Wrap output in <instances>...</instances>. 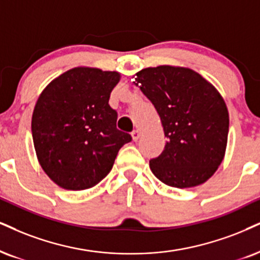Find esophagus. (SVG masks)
Here are the masks:
<instances>
[{"label":"esophagus","instance_id":"34e87169","mask_svg":"<svg viewBox=\"0 0 260 260\" xmlns=\"http://www.w3.org/2000/svg\"><path fill=\"white\" fill-rule=\"evenodd\" d=\"M131 136H133V140L134 141H137L140 139V136H141V133L139 130H134L133 133H131Z\"/></svg>","mask_w":260,"mask_h":260}]
</instances>
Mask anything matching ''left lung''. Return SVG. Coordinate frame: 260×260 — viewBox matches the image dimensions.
<instances>
[{"instance_id":"left-lung-1","label":"left lung","mask_w":260,"mask_h":260,"mask_svg":"<svg viewBox=\"0 0 260 260\" xmlns=\"http://www.w3.org/2000/svg\"><path fill=\"white\" fill-rule=\"evenodd\" d=\"M134 84L154 105L166 145L149 168L162 183L190 188L206 182L222 162L229 114L219 92L190 69L158 66L137 72Z\"/></svg>"}]
</instances>
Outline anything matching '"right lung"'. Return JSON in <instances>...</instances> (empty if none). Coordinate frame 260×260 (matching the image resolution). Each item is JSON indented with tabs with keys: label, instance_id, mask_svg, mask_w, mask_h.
Instances as JSON below:
<instances>
[{
	"label": "right lung",
	"instance_id": "add662e5",
	"mask_svg": "<svg viewBox=\"0 0 260 260\" xmlns=\"http://www.w3.org/2000/svg\"><path fill=\"white\" fill-rule=\"evenodd\" d=\"M119 73L76 67L44 89L32 114L38 161L53 182L83 190L102 181L130 134L117 129V111L108 105Z\"/></svg>",
	"mask_w": 260,
	"mask_h": 260
}]
</instances>
